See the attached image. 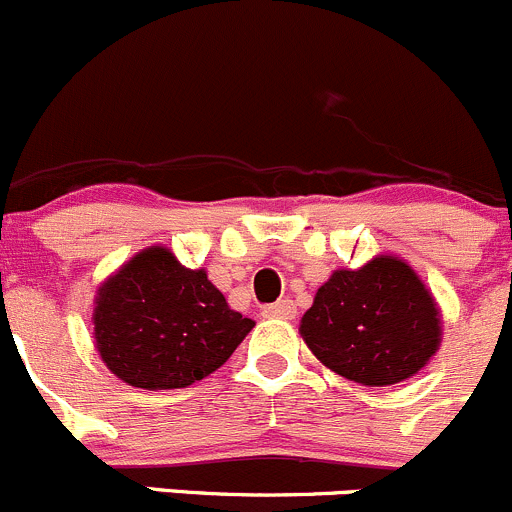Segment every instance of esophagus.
I'll return each mask as SVG.
<instances>
[{"label":"esophagus","instance_id":"34e87169","mask_svg":"<svg viewBox=\"0 0 512 512\" xmlns=\"http://www.w3.org/2000/svg\"><path fill=\"white\" fill-rule=\"evenodd\" d=\"M263 316L291 321V318H296V306H293V301H278V303H273V306L263 308Z\"/></svg>","mask_w":512,"mask_h":512}]
</instances>
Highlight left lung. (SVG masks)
Returning a JSON list of instances; mask_svg holds the SVG:
<instances>
[{
  "mask_svg": "<svg viewBox=\"0 0 512 512\" xmlns=\"http://www.w3.org/2000/svg\"><path fill=\"white\" fill-rule=\"evenodd\" d=\"M301 336L338 376L393 386L438 351V306L406 261L378 256L358 271H336L318 288Z\"/></svg>",
  "mask_w": 512,
  "mask_h": 512,
  "instance_id": "8db88e82",
  "label": "left lung"
}]
</instances>
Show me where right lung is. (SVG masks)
Returning a JSON list of instances; mask_svg holds the SVG:
<instances>
[{"label": "right lung", "instance_id": "right-lung-1", "mask_svg": "<svg viewBox=\"0 0 512 512\" xmlns=\"http://www.w3.org/2000/svg\"><path fill=\"white\" fill-rule=\"evenodd\" d=\"M251 328L254 321L231 311L206 271L184 268L161 246L131 258L96 296L101 361L124 383L149 391L206 378Z\"/></svg>", "mask_w": 512, "mask_h": 512}]
</instances>
